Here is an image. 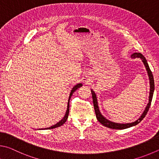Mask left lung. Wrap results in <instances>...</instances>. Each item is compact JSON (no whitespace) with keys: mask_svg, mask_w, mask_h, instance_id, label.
Listing matches in <instances>:
<instances>
[{"mask_svg":"<svg viewBox=\"0 0 159 159\" xmlns=\"http://www.w3.org/2000/svg\"><path fill=\"white\" fill-rule=\"evenodd\" d=\"M131 58H140V59L143 61L144 66H145L146 70L147 71V74H148L149 76V84H150V91H149V102L148 104L147 105V106L145 107V110H144L143 113L142 114V115L140 116V117L137 120L132 122V123H128V124H119V123H115V122H112L110 120H108L105 117H104L102 115V114L101 113L99 110V107L98 105V101H97V97H96V94L95 92L91 89V94H92V98H93V106H94V110H95V113H96V118L98 119V121L101 123L102 125H103L104 126H106L109 129H128V128L134 126L135 125L138 124L140 122L143 120V119L144 118V116H146L147 112L149 111V109L150 107V105H151V102H152V97H153V94H154V77H153L152 72L151 71V70L149 68V66L147 63V61L146 60L145 57L144 56L140 54V53H133V54L130 56Z\"/></svg>","mask_w":159,"mask_h":159,"instance_id":"8db88e82","label":"left lung"}]
</instances>
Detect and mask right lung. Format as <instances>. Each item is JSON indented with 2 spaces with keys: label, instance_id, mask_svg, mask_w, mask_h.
Wrapping results in <instances>:
<instances>
[{
  "label": "right lung",
  "instance_id": "obj_1",
  "mask_svg": "<svg viewBox=\"0 0 159 159\" xmlns=\"http://www.w3.org/2000/svg\"><path fill=\"white\" fill-rule=\"evenodd\" d=\"M82 86V83H80V84H77L75 86H74L73 88L72 89V90L70 91V96H69V98H68V106H67V110H66V112L65 114V116H63V118L61 119V120L60 121H58L57 124H56L54 125H53V126H50L49 128H46V129H41V130L43 129H55V128H57V127H59L61 126H62V125L65 123V122L66 121L67 119H68V115H69V102H70V98L71 96L72 95V93H73L75 91H76L77 89H79L80 87H81Z\"/></svg>",
  "mask_w": 159,
  "mask_h": 159
}]
</instances>
